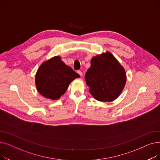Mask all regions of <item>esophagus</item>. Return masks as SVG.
I'll list each match as a JSON object with an SVG mask.
<instances>
[{"instance_id": "esophagus-1", "label": "esophagus", "mask_w": 160, "mask_h": 160, "mask_svg": "<svg viewBox=\"0 0 160 160\" xmlns=\"http://www.w3.org/2000/svg\"><path fill=\"white\" fill-rule=\"evenodd\" d=\"M77 73L80 76V77H82V76L83 75V72L81 71H77Z\"/></svg>"}]
</instances>
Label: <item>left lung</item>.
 I'll use <instances>...</instances> for the list:
<instances>
[{"mask_svg":"<svg viewBox=\"0 0 160 160\" xmlns=\"http://www.w3.org/2000/svg\"><path fill=\"white\" fill-rule=\"evenodd\" d=\"M85 80L93 97L102 102H110L121 94L127 80L123 67L110 53L91 59Z\"/></svg>","mask_w":160,"mask_h":160,"instance_id":"obj_1","label":"left lung"}]
</instances>
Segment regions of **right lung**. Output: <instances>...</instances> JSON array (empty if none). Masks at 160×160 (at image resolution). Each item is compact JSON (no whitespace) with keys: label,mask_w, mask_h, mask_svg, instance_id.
Masks as SVG:
<instances>
[{"label":"right lung","mask_w":160,"mask_h":160,"mask_svg":"<svg viewBox=\"0 0 160 160\" xmlns=\"http://www.w3.org/2000/svg\"><path fill=\"white\" fill-rule=\"evenodd\" d=\"M80 75L56 56L44 62L36 75V84L39 93L47 98L56 100L69 87V83Z\"/></svg>","instance_id":"right-lung-1"}]
</instances>
